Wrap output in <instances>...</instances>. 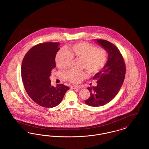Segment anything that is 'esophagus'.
Returning a JSON list of instances; mask_svg holds the SVG:
<instances>
[{
  "label": "esophagus",
  "instance_id": "obj_1",
  "mask_svg": "<svg viewBox=\"0 0 149 149\" xmlns=\"http://www.w3.org/2000/svg\"><path fill=\"white\" fill-rule=\"evenodd\" d=\"M81 87L80 86L78 85H72L71 86V89H79Z\"/></svg>",
  "mask_w": 149,
  "mask_h": 149
}]
</instances>
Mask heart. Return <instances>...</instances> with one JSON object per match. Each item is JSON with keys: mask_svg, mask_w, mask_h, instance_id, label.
<instances>
[{"mask_svg": "<svg viewBox=\"0 0 149 149\" xmlns=\"http://www.w3.org/2000/svg\"><path fill=\"white\" fill-rule=\"evenodd\" d=\"M72 58L80 60L81 69H85L91 75L101 71L106 64L108 52L103 47H97L91 43L82 42L71 45L67 50H60L55 56L56 66L61 70L69 67ZM88 76L85 71H69L64 77L72 83H78Z\"/></svg>", "mask_w": 149, "mask_h": 149, "instance_id": "1", "label": "heart"}]
</instances>
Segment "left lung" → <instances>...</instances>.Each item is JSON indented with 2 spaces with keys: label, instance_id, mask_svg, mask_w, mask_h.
<instances>
[{
  "label": "left lung",
  "instance_id": "obj_1",
  "mask_svg": "<svg viewBox=\"0 0 149 149\" xmlns=\"http://www.w3.org/2000/svg\"><path fill=\"white\" fill-rule=\"evenodd\" d=\"M97 42L107 51L108 58L103 69L93 77L97 80V85L87 88L91 96L85 102L91 107L103 106L113 99L120 90L126 74L125 63L118 48L104 40Z\"/></svg>",
  "mask_w": 149,
  "mask_h": 149
}]
</instances>
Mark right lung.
<instances>
[{
    "instance_id": "add662e5",
    "label": "right lung",
    "mask_w": 149,
    "mask_h": 149,
    "mask_svg": "<svg viewBox=\"0 0 149 149\" xmlns=\"http://www.w3.org/2000/svg\"><path fill=\"white\" fill-rule=\"evenodd\" d=\"M58 42L39 43L32 47L24 57L21 66L24 89L36 103L45 107L58 105L69 88L64 84L51 85L49 77L55 68V56L60 49Z\"/></svg>"
}]
</instances>
